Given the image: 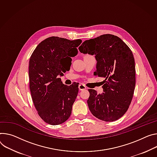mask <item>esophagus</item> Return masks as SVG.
I'll return each instance as SVG.
<instances>
[{
  "label": "esophagus",
  "instance_id": "34e87169",
  "mask_svg": "<svg viewBox=\"0 0 157 157\" xmlns=\"http://www.w3.org/2000/svg\"><path fill=\"white\" fill-rule=\"evenodd\" d=\"M79 90H80V91H81V90H86V86H84L83 84H80L79 85Z\"/></svg>",
  "mask_w": 157,
  "mask_h": 157
}]
</instances>
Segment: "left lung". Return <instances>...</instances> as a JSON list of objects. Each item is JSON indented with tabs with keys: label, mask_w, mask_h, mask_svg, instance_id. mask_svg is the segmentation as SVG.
<instances>
[{
	"label": "left lung",
	"mask_w": 157,
	"mask_h": 157,
	"mask_svg": "<svg viewBox=\"0 0 157 157\" xmlns=\"http://www.w3.org/2000/svg\"><path fill=\"white\" fill-rule=\"evenodd\" d=\"M78 49L81 53L95 55L94 75L104 80L102 94L88 90L90 111L105 121L118 120L129 108L135 87V64L131 49L112 34L85 40Z\"/></svg>",
	"instance_id": "1"
}]
</instances>
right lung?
Instances as JSON below:
<instances>
[{
	"instance_id": "obj_1",
	"label": "right lung",
	"mask_w": 157,
	"mask_h": 157,
	"mask_svg": "<svg viewBox=\"0 0 157 157\" xmlns=\"http://www.w3.org/2000/svg\"><path fill=\"white\" fill-rule=\"evenodd\" d=\"M82 40H70L50 37L38 44L33 52L29 65V87L33 101L39 115L46 123L58 125L71 116L78 93V86H67L60 76L66 70L62 61L78 54L77 47Z\"/></svg>"
}]
</instances>
